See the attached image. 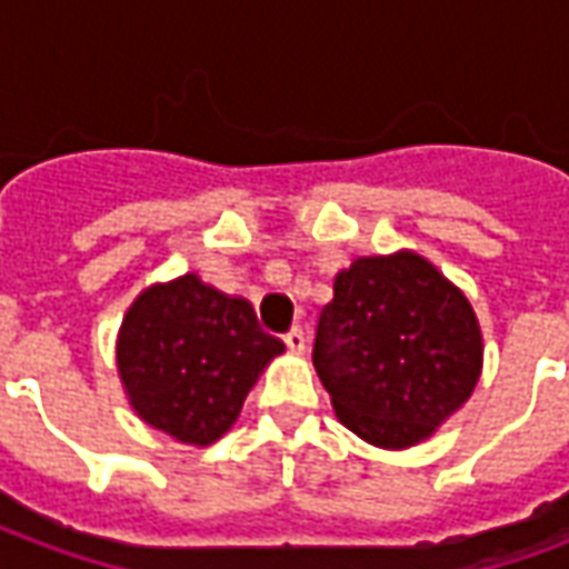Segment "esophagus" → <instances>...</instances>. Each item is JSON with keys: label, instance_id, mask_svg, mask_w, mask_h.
Wrapping results in <instances>:
<instances>
[{"label": "esophagus", "instance_id": "esophagus-1", "mask_svg": "<svg viewBox=\"0 0 569 569\" xmlns=\"http://www.w3.org/2000/svg\"><path fill=\"white\" fill-rule=\"evenodd\" d=\"M283 341H286V347L292 350V353H305V350H308V332H305L301 326H296V329H289Z\"/></svg>", "mask_w": 569, "mask_h": 569}]
</instances>
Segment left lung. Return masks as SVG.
<instances>
[{"instance_id": "left-lung-1", "label": "left lung", "mask_w": 569, "mask_h": 569, "mask_svg": "<svg viewBox=\"0 0 569 569\" xmlns=\"http://www.w3.org/2000/svg\"><path fill=\"white\" fill-rule=\"evenodd\" d=\"M485 362L469 298L411 249L335 277L313 366L338 420L375 448H415L476 390Z\"/></svg>"}]
</instances>
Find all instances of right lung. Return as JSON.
<instances>
[{
  "label": "right lung",
  "mask_w": 569,
  "mask_h": 569,
  "mask_svg": "<svg viewBox=\"0 0 569 569\" xmlns=\"http://www.w3.org/2000/svg\"><path fill=\"white\" fill-rule=\"evenodd\" d=\"M286 347L261 332L247 298L198 273L151 283L121 320L116 362L146 427L194 448L222 439L259 375Z\"/></svg>",
  "instance_id": "add662e5"
}]
</instances>
